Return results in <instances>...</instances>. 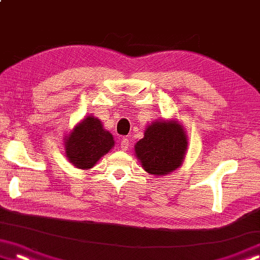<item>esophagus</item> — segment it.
Masks as SVG:
<instances>
[{
  "mask_svg": "<svg viewBox=\"0 0 260 260\" xmlns=\"http://www.w3.org/2000/svg\"><path fill=\"white\" fill-rule=\"evenodd\" d=\"M120 147H121L122 150H127L129 147V140L127 138H122L121 142H120Z\"/></svg>",
  "mask_w": 260,
  "mask_h": 260,
  "instance_id": "esophagus-1",
  "label": "esophagus"
}]
</instances>
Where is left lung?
<instances>
[{
	"label": "left lung",
	"mask_w": 260,
	"mask_h": 260,
	"mask_svg": "<svg viewBox=\"0 0 260 260\" xmlns=\"http://www.w3.org/2000/svg\"><path fill=\"white\" fill-rule=\"evenodd\" d=\"M188 141L176 121H155L135 145V154L143 169L153 175H167L183 161Z\"/></svg>",
	"instance_id": "8db88e82"
}]
</instances>
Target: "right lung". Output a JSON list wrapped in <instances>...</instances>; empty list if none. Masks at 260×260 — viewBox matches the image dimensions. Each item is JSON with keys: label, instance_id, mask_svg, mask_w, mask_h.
Masks as SVG:
<instances>
[{"label": "right lung", "instance_id": "1", "mask_svg": "<svg viewBox=\"0 0 260 260\" xmlns=\"http://www.w3.org/2000/svg\"><path fill=\"white\" fill-rule=\"evenodd\" d=\"M114 146L113 137L99 119L87 117L71 132L65 142L67 156L79 169L92 168Z\"/></svg>", "mask_w": 260, "mask_h": 260}]
</instances>
